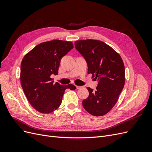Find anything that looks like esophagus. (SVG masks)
<instances>
[{"label":"esophagus","mask_w":152,"mask_h":152,"mask_svg":"<svg viewBox=\"0 0 152 152\" xmlns=\"http://www.w3.org/2000/svg\"><path fill=\"white\" fill-rule=\"evenodd\" d=\"M76 87H77V89H81L82 88V86H76Z\"/></svg>","instance_id":"esophagus-1"}]
</instances>
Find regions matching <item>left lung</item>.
Wrapping results in <instances>:
<instances>
[{
  "mask_svg": "<svg viewBox=\"0 0 152 152\" xmlns=\"http://www.w3.org/2000/svg\"><path fill=\"white\" fill-rule=\"evenodd\" d=\"M75 47L86 59L88 74L98 81L95 91L87 88L89 95L82 102L83 107L92 115H104L116 104L125 84L122 59L112 48L100 40H77Z\"/></svg>",
  "mask_w": 152,
  "mask_h": 152,
  "instance_id": "obj_1",
  "label": "left lung"
}]
</instances>
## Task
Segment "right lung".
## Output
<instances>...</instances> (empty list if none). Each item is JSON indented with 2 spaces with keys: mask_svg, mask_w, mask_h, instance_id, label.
<instances>
[{
  "mask_svg": "<svg viewBox=\"0 0 152 152\" xmlns=\"http://www.w3.org/2000/svg\"><path fill=\"white\" fill-rule=\"evenodd\" d=\"M73 48L70 41L53 40L40 43L26 53L21 64L20 80L29 103L42 113H50L60 106L66 89L73 84L54 83L50 76L58 75L61 59Z\"/></svg>",
  "mask_w": 152,
  "mask_h": 152,
  "instance_id": "obj_1",
  "label": "right lung"
}]
</instances>
